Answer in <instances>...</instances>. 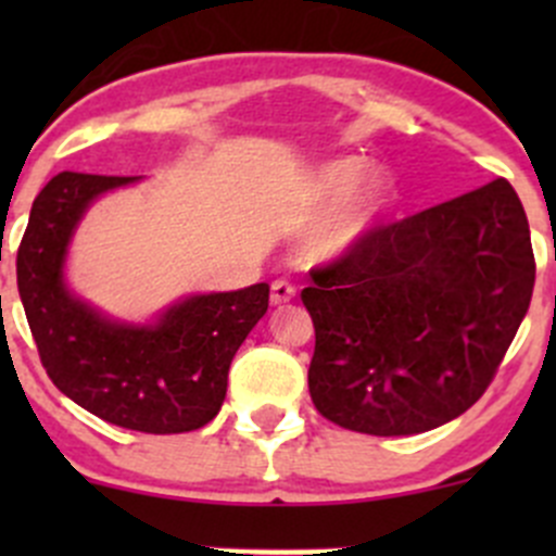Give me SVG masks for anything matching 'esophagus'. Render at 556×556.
Wrapping results in <instances>:
<instances>
[{
    "label": "esophagus",
    "mask_w": 556,
    "mask_h": 556,
    "mask_svg": "<svg viewBox=\"0 0 556 556\" xmlns=\"http://www.w3.org/2000/svg\"><path fill=\"white\" fill-rule=\"evenodd\" d=\"M295 299V285L288 282V279H274L271 282V304L282 306L288 301Z\"/></svg>",
    "instance_id": "1"
}]
</instances>
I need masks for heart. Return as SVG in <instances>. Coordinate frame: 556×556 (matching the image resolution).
<instances>
[{
	"label": "heart",
	"instance_id": "1",
	"mask_svg": "<svg viewBox=\"0 0 556 556\" xmlns=\"http://www.w3.org/2000/svg\"><path fill=\"white\" fill-rule=\"evenodd\" d=\"M361 164L357 161H339V164L328 166L323 174V193L336 199V195H344L352 188V182L357 179ZM384 206V188L382 182L371 179L363 188H357L355 193L346 199V204L325 223L323 228H317V233L312 237V252L317 257H336L344 255L350 247H355L363 239V233L371 228L374 217L379 215V210Z\"/></svg>",
	"mask_w": 556,
	"mask_h": 556
}]
</instances>
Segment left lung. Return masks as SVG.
<instances>
[{
    "instance_id": "1",
    "label": "left lung",
    "mask_w": 556,
    "mask_h": 556,
    "mask_svg": "<svg viewBox=\"0 0 556 556\" xmlns=\"http://www.w3.org/2000/svg\"><path fill=\"white\" fill-rule=\"evenodd\" d=\"M309 395L333 425L412 435L468 412L495 379L535 285L508 179L374 226L314 266Z\"/></svg>"
}]
</instances>
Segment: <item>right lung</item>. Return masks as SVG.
<instances>
[{"instance_id": "1", "label": "right lung", "mask_w": 556, "mask_h": 556, "mask_svg": "<svg viewBox=\"0 0 556 556\" xmlns=\"http://www.w3.org/2000/svg\"><path fill=\"white\" fill-rule=\"evenodd\" d=\"M137 177L61 172L39 190L18 247V293L50 382L104 422L139 433H190L217 417L228 368L268 309V285L193 295L155 328L99 317L61 279L86 206Z\"/></svg>"}]
</instances>
